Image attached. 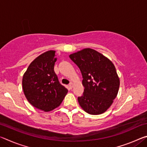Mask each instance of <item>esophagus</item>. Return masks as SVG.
<instances>
[{
    "mask_svg": "<svg viewBox=\"0 0 147 147\" xmlns=\"http://www.w3.org/2000/svg\"><path fill=\"white\" fill-rule=\"evenodd\" d=\"M69 88H70L71 89H72L73 88V86H74V84L73 83H70L69 84Z\"/></svg>",
    "mask_w": 147,
    "mask_h": 147,
    "instance_id": "obj_1",
    "label": "esophagus"
}]
</instances>
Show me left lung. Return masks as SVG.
Masks as SVG:
<instances>
[{
  "instance_id": "1",
  "label": "left lung",
  "mask_w": 147,
  "mask_h": 147,
  "mask_svg": "<svg viewBox=\"0 0 147 147\" xmlns=\"http://www.w3.org/2000/svg\"><path fill=\"white\" fill-rule=\"evenodd\" d=\"M82 75L84 91L80 106L91 115L105 112L117 95L120 80L110 59L95 50L84 49L69 55Z\"/></svg>"
}]
</instances>
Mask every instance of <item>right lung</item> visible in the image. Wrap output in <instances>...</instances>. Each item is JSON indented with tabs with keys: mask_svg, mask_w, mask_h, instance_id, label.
<instances>
[{
	"mask_svg": "<svg viewBox=\"0 0 147 147\" xmlns=\"http://www.w3.org/2000/svg\"><path fill=\"white\" fill-rule=\"evenodd\" d=\"M51 50L37 57L24 73L22 85L27 100L45 112L59 106L68 90L59 84L54 70L57 58Z\"/></svg>",
	"mask_w": 147,
	"mask_h": 147,
	"instance_id": "right-lung-1",
	"label": "right lung"
}]
</instances>
